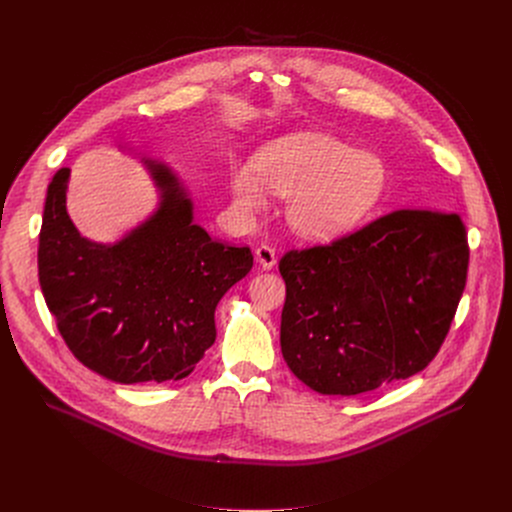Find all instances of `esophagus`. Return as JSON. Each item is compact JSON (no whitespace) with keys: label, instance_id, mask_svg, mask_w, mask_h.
Segmentation results:
<instances>
[{"label":"esophagus","instance_id":"esophagus-1","mask_svg":"<svg viewBox=\"0 0 512 512\" xmlns=\"http://www.w3.org/2000/svg\"><path fill=\"white\" fill-rule=\"evenodd\" d=\"M255 259H257V263H259L263 269H273L275 263H277V255H275V251H273L269 245H261V247L255 251Z\"/></svg>","mask_w":512,"mask_h":512}]
</instances>
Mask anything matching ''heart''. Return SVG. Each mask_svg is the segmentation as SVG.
Returning <instances> with one entry per match:
<instances>
[{
  "label": "heart",
  "instance_id": "obj_1",
  "mask_svg": "<svg viewBox=\"0 0 512 512\" xmlns=\"http://www.w3.org/2000/svg\"><path fill=\"white\" fill-rule=\"evenodd\" d=\"M387 188V166L371 152L328 133L298 131L273 139L249 164L233 162L229 190L237 210L265 208L267 190L289 196L287 221L308 239H332L360 223Z\"/></svg>",
  "mask_w": 512,
  "mask_h": 512
}]
</instances>
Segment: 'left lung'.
I'll list each match as a JSON object with an SVG mask.
<instances>
[{"instance_id":"8db88e82","label":"left lung","mask_w":512,"mask_h":512,"mask_svg":"<svg viewBox=\"0 0 512 512\" xmlns=\"http://www.w3.org/2000/svg\"><path fill=\"white\" fill-rule=\"evenodd\" d=\"M454 212L401 208L330 245L287 251L281 354L322 395L409 379L440 350L468 273Z\"/></svg>"}]
</instances>
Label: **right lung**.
<instances>
[{"mask_svg": "<svg viewBox=\"0 0 512 512\" xmlns=\"http://www.w3.org/2000/svg\"><path fill=\"white\" fill-rule=\"evenodd\" d=\"M158 210L121 241L81 237L66 212L68 168L48 184L38 277L66 346L101 377L133 385L188 377L214 344V310L253 267L249 247L214 241L162 162L143 160Z\"/></svg>", "mask_w": 512, "mask_h": 512, "instance_id": "right-lung-1", "label": "right lung"}]
</instances>
